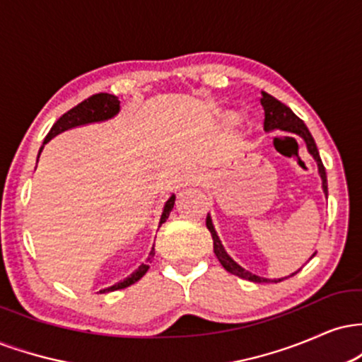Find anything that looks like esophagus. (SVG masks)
<instances>
[{"instance_id": "esophagus-1", "label": "esophagus", "mask_w": 362, "mask_h": 362, "mask_svg": "<svg viewBox=\"0 0 362 362\" xmlns=\"http://www.w3.org/2000/svg\"><path fill=\"white\" fill-rule=\"evenodd\" d=\"M204 182V175H201L199 172H187L184 177H182V185H201Z\"/></svg>"}]
</instances>
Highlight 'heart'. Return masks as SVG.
I'll use <instances>...</instances> for the list:
<instances>
[{
  "mask_svg": "<svg viewBox=\"0 0 362 362\" xmlns=\"http://www.w3.org/2000/svg\"><path fill=\"white\" fill-rule=\"evenodd\" d=\"M242 117H243V115L240 114V112L231 110V112H226V114H224L223 122L226 124V126H236V124H238L240 120H242Z\"/></svg>",
  "mask_w": 362,
  "mask_h": 362,
  "instance_id": "heart-1",
  "label": "heart"
}]
</instances>
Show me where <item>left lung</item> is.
I'll return each mask as SVG.
<instances>
[{
	"instance_id": "left-lung-1",
	"label": "left lung",
	"mask_w": 362,
	"mask_h": 362,
	"mask_svg": "<svg viewBox=\"0 0 362 362\" xmlns=\"http://www.w3.org/2000/svg\"><path fill=\"white\" fill-rule=\"evenodd\" d=\"M260 102H262V107H264V110H265L264 131H267V132L279 131V132H282V134H288L289 138L300 139V141H303V143H305V146H306V149H308L310 156L313 158L315 163H317L318 175H320V178H322V190H323V194H325V199H327L328 189H327L325 167H323L322 158H320L317 143H315L313 136H311V132L308 131V127H306V124L303 122V120L298 117V115L294 114V112L291 110L288 105H284V103H282L281 100H277L276 97L269 95L267 91H262ZM206 226H207V230L211 231V236H213L214 253H216V257H218L219 264H221L223 267L226 269V271L230 274H233V276H238L240 279H247V281H252V282H281V281L288 279V277H291V276H294V274H296L298 271H301V269H298L296 272L289 274V276H286V277H279V279H265V277L257 276V274L247 271V269H243L242 265L236 264V262L231 259L230 255H228L226 248L223 247L221 240H219L218 231H216L213 218H211L209 213H207V218H206ZM315 253H317V252H315ZM315 253L310 257L308 260L313 259Z\"/></svg>"
}]
</instances>
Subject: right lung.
Masks as SVG:
<instances>
[{
  "label": "right lung",
  "instance_id": "obj_1",
  "mask_svg": "<svg viewBox=\"0 0 362 362\" xmlns=\"http://www.w3.org/2000/svg\"><path fill=\"white\" fill-rule=\"evenodd\" d=\"M119 112H120L119 97H115V95H112V93H95V95H91V97L85 98V100H83L81 103H78L76 107H73L71 110L66 112L64 115H61V117L57 119L56 122H54V126L51 127V131H49V134L45 136L44 144H47L49 141H51L52 138H56L57 134H61V132H64V131H69V129L88 126V124L105 122V120L114 119L115 115L119 114ZM44 144L39 149L37 161H39V156H40V153H42ZM173 204H175V194L170 195L168 201L165 202L163 213H161L158 228H160L161 224L167 221L168 216H170V211L173 209ZM153 257H155V248H151V252H149L146 262L151 260ZM148 269H149L148 264H141L139 267L131 274V276H127L126 279L115 282V284L110 286V288L100 289V293H110V291L124 289V288H127V286L134 284V282H138L141 277H143L144 274L148 272Z\"/></svg>",
  "mask_w": 362,
  "mask_h": 362
}]
</instances>
